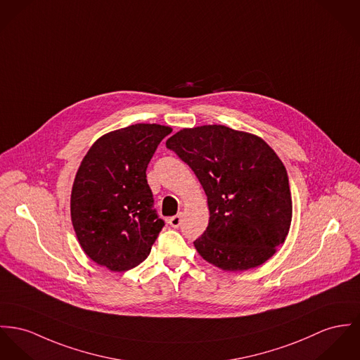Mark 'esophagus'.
Here are the masks:
<instances>
[{
    "instance_id": "1",
    "label": "esophagus",
    "mask_w": 360,
    "mask_h": 360,
    "mask_svg": "<svg viewBox=\"0 0 360 360\" xmlns=\"http://www.w3.org/2000/svg\"><path fill=\"white\" fill-rule=\"evenodd\" d=\"M182 217H184V215L179 212L178 215H175V217L169 218V219H168L169 226H172V227H179V226H181V223H182Z\"/></svg>"
}]
</instances>
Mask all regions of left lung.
<instances>
[{
  "label": "left lung",
  "instance_id": "8db88e82",
  "mask_svg": "<svg viewBox=\"0 0 360 360\" xmlns=\"http://www.w3.org/2000/svg\"><path fill=\"white\" fill-rule=\"evenodd\" d=\"M193 169L210 210L194 241L200 256L224 271H245L269 260L292 221L288 172L264 139L221 124L184 129L167 139Z\"/></svg>",
  "mask_w": 360,
  "mask_h": 360
}]
</instances>
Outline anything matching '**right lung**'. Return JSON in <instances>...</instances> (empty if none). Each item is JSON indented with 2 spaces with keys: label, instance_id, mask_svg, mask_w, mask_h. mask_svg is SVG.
<instances>
[{
  "label": "right lung",
  "instance_id": "right-lung-1",
  "mask_svg": "<svg viewBox=\"0 0 360 360\" xmlns=\"http://www.w3.org/2000/svg\"><path fill=\"white\" fill-rule=\"evenodd\" d=\"M172 131L139 123L104 134L83 158L71 192V221L83 252L111 271L142 263L165 226L153 210L146 168Z\"/></svg>",
  "mask_w": 360,
  "mask_h": 360
}]
</instances>
